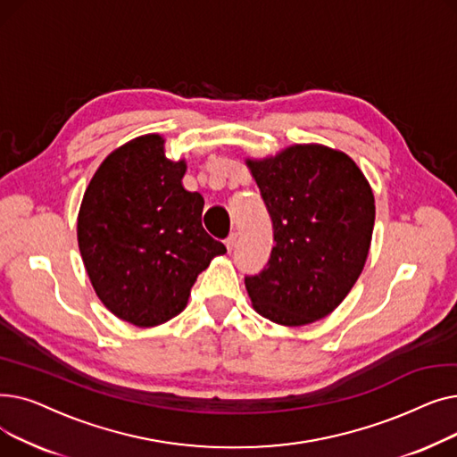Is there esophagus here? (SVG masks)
<instances>
[{
    "label": "esophagus",
    "mask_w": 457,
    "mask_h": 457,
    "mask_svg": "<svg viewBox=\"0 0 457 457\" xmlns=\"http://www.w3.org/2000/svg\"><path fill=\"white\" fill-rule=\"evenodd\" d=\"M226 248H228V252H231L235 246H237V233H229V237L226 238Z\"/></svg>",
    "instance_id": "1"
}]
</instances>
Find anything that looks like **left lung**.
<instances>
[{
    "label": "left lung",
    "mask_w": 457,
    "mask_h": 457,
    "mask_svg": "<svg viewBox=\"0 0 457 457\" xmlns=\"http://www.w3.org/2000/svg\"><path fill=\"white\" fill-rule=\"evenodd\" d=\"M246 164L274 228L267 267L245 278L253 309L281 326L328 317L369 255L376 207L367 178L346 154L320 144Z\"/></svg>",
    "instance_id": "left-lung-1"
}]
</instances>
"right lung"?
Masks as SVG:
<instances>
[{
	"label": "right lung",
	"mask_w": 457,
	"mask_h": 457,
	"mask_svg": "<svg viewBox=\"0 0 457 457\" xmlns=\"http://www.w3.org/2000/svg\"><path fill=\"white\" fill-rule=\"evenodd\" d=\"M185 161L164 155L161 135L116 148L92 176L78 243L96 295L112 315L159 326L187 307L198 274L226 246L204 229V198L185 190Z\"/></svg>",
	"instance_id": "obj_1"
}]
</instances>
